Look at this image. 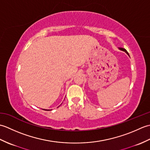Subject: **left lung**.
Returning <instances> with one entry per match:
<instances>
[{
	"mask_svg": "<svg viewBox=\"0 0 150 150\" xmlns=\"http://www.w3.org/2000/svg\"><path fill=\"white\" fill-rule=\"evenodd\" d=\"M119 50H122V51H123V52H125L127 54H128V55H129V53H128V52H127V51L125 50V49H124V48H122V47H119Z\"/></svg>",
	"mask_w": 150,
	"mask_h": 150,
	"instance_id": "obj_1",
	"label": "left lung"
}]
</instances>
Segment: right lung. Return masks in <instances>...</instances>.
I'll list each match as a JSON object with an SVG mask.
<instances>
[{
    "mask_svg": "<svg viewBox=\"0 0 150 150\" xmlns=\"http://www.w3.org/2000/svg\"><path fill=\"white\" fill-rule=\"evenodd\" d=\"M47 110V111H49V110Z\"/></svg>",
    "mask_w": 150,
    "mask_h": 150,
    "instance_id": "add662e5",
    "label": "right lung"
}]
</instances>
